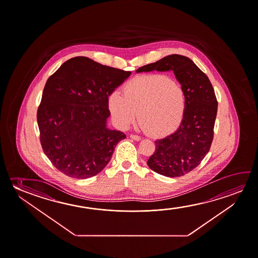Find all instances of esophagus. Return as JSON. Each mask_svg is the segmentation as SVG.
I'll use <instances>...</instances> for the list:
<instances>
[{
	"label": "esophagus",
	"instance_id": "34e87169",
	"mask_svg": "<svg viewBox=\"0 0 258 258\" xmlns=\"http://www.w3.org/2000/svg\"><path fill=\"white\" fill-rule=\"evenodd\" d=\"M131 139L136 140V141H139V140H141V138H140L139 136L133 135V134H131Z\"/></svg>",
	"mask_w": 258,
	"mask_h": 258
}]
</instances>
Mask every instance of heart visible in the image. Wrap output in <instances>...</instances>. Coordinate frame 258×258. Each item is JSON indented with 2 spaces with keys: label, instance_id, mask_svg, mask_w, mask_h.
<instances>
[{
  "label": "heart",
  "instance_id": "heart-1",
  "mask_svg": "<svg viewBox=\"0 0 258 258\" xmlns=\"http://www.w3.org/2000/svg\"><path fill=\"white\" fill-rule=\"evenodd\" d=\"M108 97L112 119L121 128L139 121L152 136H164L174 131L186 111V94L179 84L163 74L136 77Z\"/></svg>",
  "mask_w": 258,
  "mask_h": 258
}]
</instances>
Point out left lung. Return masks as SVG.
<instances>
[{"mask_svg":"<svg viewBox=\"0 0 258 258\" xmlns=\"http://www.w3.org/2000/svg\"><path fill=\"white\" fill-rule=\"evenodd\" d=\"M173 72L186 94L181 123L164 139L155 141L147 161L151 170L166 177H180L199 166L210 150L218 103L208 77L186 56L171 54L136 72Z\"/></svg>","mask_w":258,"mask_h":258,"instance_id":"left-lung-1","label":"left lung"}]
</instances>
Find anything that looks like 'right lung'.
<instances>
[{"label": "right lung", "mask_w": 258, "mask_h": 258, "mask_svg": "<svg viewBox=\"0 0 258 258\" xmlns=\"http://www.w3.org/2000/svg\"><path fill=\"white\" fill-rule=\"evenodd\" d=\"M131 74L80 56L48 79L37 124L44 155L59 171L91 178L107 165L116 145L126 139L107 127L108 97Z\"/></svg>", "instance_id": "right-lung-1"}]
</instances>
